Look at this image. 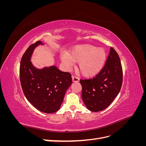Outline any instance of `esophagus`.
<instances>
[{
  "label": "esophagus",
  "mask_w": 146,
  "mask_h": 146,
  "mask_svg": "<svg viewBox=\"0 0 146 146\" xmlns=\"http://www.w3.org/2000/svg\"><path fill=\"white\" fill-rule=\"evenodd\" d=\"M72 78L73 82H78L79 81V78L76 76H72Z\"/></svg>",
  "instance_id": "1"
}]
</instances>
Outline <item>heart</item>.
Listing matches in <instances>:
<instances>
[{"label": "heart", "mask_w": 146, "mask_h": 146, "mask_svg": "<svg viewBox=\"0 0 146 146\" xmlns=\"http://www.w3.org/2000/svg\"><path fill=\"white\" fill-rule=\"evenodd\" d=\"M61 60L68 66L78 62V68L82 75L90 77L96 76L102 69L106 60V53L102 48L83 44L74 47L69 54L63 53Z\"/></svg>", "instance_id": "heart-1"}]
</instances>
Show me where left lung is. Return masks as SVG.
<instances>
[{
	"label": "left lung",
	"mask_w": 146,
	"mask_h": 146,
	"mask_svg": "<svg viewBox=\"0 0 146 146\" xmlns=\"http://www.w3.org/2000/svg\"><path fill=\"white\" fill-rule=\"evenodd\" d=\"M122 75L120 58L111 47L100 72L91 79L80 80L82 86V98L86 108L94 112L107 108L121 90Z\"/></svg>",
	"instance_id": "1"
}]
</instances>
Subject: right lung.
<instances>
[{
    "label": "right lung",
    "mask_w": 146,
    "mask_h": 146,
    "mask_svg": "<svg viewBox=\"0 0 146 146\" xmlns=\"http://www.w3.org/2000/svg\"><path fill=\"white\" fill-rule=\"evenodd\" d=\"M41 41L29 46L20 64V81L26 99L39 111L53 113L60 108L66 91L72 84L70 73L62 72L56 66L38 69L31 61L33 52Z\"/></svg>",
    "instance_id": "obj_1"
}]
</instances>
